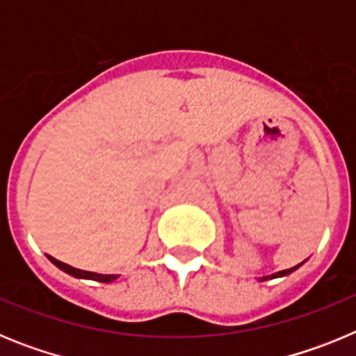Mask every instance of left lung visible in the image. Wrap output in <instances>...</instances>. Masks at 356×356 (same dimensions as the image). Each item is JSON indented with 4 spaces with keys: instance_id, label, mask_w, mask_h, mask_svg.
Returning a JSON list of instances; mask_svg holds the SVG:
<instances>
[{
    "instance_id": "1",
    "label": "left lung",
    "mask_w": 356,
    "mask_h": 356,
    "mask_svg": "<svg viewBox=\"0 0 356 356\" xmlns=\"http://www.w3.org/2000/svg\"><path fill=\"white\" fill-rule=\"evenodd\" d=\"M301 264H298V266H294V267H291V269H285V271H278V273H275V275H269V276H262V282H266V280H273V278H282V276H287V275H291L292 271H296V269H298V267H300Z\"/></svg>"
}]
</instances>
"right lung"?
Segmentation results:
<instances>
[{"mask_svg":"<svg viewBox=\"0 0 356 356\" xmlns=\"http://www.w3.org/2000/svg\"><path fill=\"white\" fill-rule=\"evenodd\" d=\"M48 259L51 260L53 264H55L58 269H62L64 273H67V275L74 276V278H83V280H94V282H102V284H110V282H114L115 278H119V275H97V273H90V271H81V269H76V267H71L67 266V264L60 262V260L53 259V257H49Z\"/></svg>","mask_w":356,"mask_h":356,"instance_id":"obj_1","label":"right lung"}]
</instances>
